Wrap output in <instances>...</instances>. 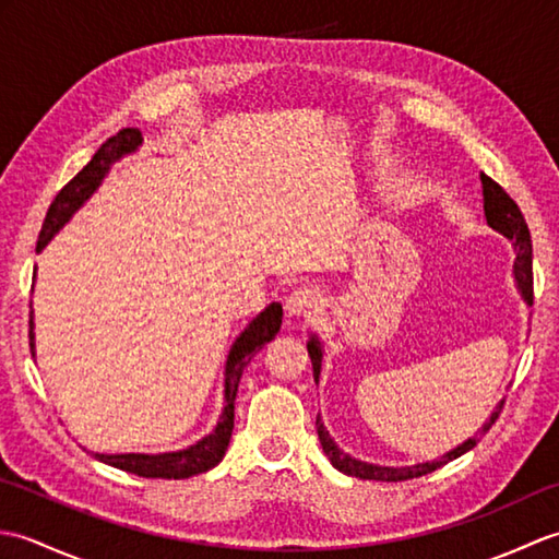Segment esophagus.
Here are the masks:
<instances>
[{"label": "esophagus", "mask_w": 559, "mask_h": 559, "mask_svg": "<svg viewBox=\"0 0 559 559\" xmlns=\"http://www.w3.org/2000/svg\"><path fill=\"white\" fill-rule=\"evenodd\" d=\"M324 300L322 293L310 286H302L298 290H293L286 300V312L290 317H302V319H312L319 312H322Z\"/></svg>", "instance_id": "1"}]
</instances>
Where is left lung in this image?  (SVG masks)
Masks as SVG:
<instances>
[{
  "label": "left lung",
  "instance_id": "obj_1",
  "mask_svg": "<svg viewBox=\"0 0 559 559\" xmlns=\"http://www.w3.org/2000/svg\"><path fill=\"white\" fill-rule=\"evenodd\" d=\"M480 182H483V211H485V221L492 230L502 233L507 240H512L514 245V281H516V290L521 293V298H524L526 305H533V249H531V233H528V225L521 216V211L516 206V201L509 197L504 189L497 185L495 180H490L488 175L480 173ZM307 353H310L312 358V370H314V382L319 384V377H322V360H324V348H322V341H319L317 334L310 336L307 341ZM504 406V399L497 403L495 411L490 413V418L483 423V427H478V432L468 437L466 442H461L459 447L449 449L447 454H442L439 459L432 461H423V463H415V466H377V463H367L355 459L350 454H346L336 442L334 437L326 432V427L322 423V418L317 415V435H319V442H322L324 454L329 456L331 466L338 468L341 473H346V476L353 478H360V480H386V483H396V480H411V478H420L427 476V473H432L437 468H442L444 463L459 459L461 454H466L473 447L480 442V437L490 430L495 425L497 415H500Z\"/></svg>",
  "mask_w": 559,
  "mask_h": 559
}]
</instances>
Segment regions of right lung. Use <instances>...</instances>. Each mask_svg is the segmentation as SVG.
<instances>
[{"mask_svg":"<svg viewBox=\"0 0 559 559\" xmlns=\"http://www.w3.org/2000/svg\"><path fill=\"white\" fill-rule=\"evenodd\" d=\"M141 144H144V136H141L139 129H122L120 134L105 141V144L96 151V156L88 160L86 168H83L74 180L64 185L62 192L55 197V201L47 209V216L43 223V230L38 235V252L47 247V242L64 228L71 221V216L86 204V201L96 194V189L103 185L105 175L110 173L112 165L134 153ZM283 322V307L281 302H271L264 307L252 322L240 331V336L233 341L228 350V358H225V372H223V411L216 427L209 435H204L199 442L189 444L187 449L177 451H163V454H93L98 461L108 463L127 473H134L141 478H168V480H182L192 478L197 473H206L213 466H218L223 461L225 451H228L230 437H233V425H235V394L237 384H240L242 370L247 362L252 360L257 350L264 348V343L273 341V336L281 331ZM35 324H33V310H31V353L35 358Z\"/></svg>","mask_w":559,"mask_h":559,"instance_id":"right-lung-1","label":"right lung"}]
</instances>
